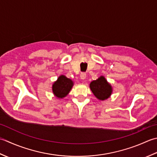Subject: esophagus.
Wrapping results in <instances>:
<instances>
[{"mask_svg": "<svg viewBox=\"0 0 157 157\" xmlns=\"http://www.w3.org/2000/svg\"><path fill=\"white\" fill-rule=\"evenodd\" d=\"M86 76H87V75H86V73L85 72H82L81 75H80V77H81V78L82 80H85L86 78Z\"/></svg>", "mask_w": 157, "mask_h": 157, "instance_id": "esophagus-1", "label": "esophagus"}]
</instances>
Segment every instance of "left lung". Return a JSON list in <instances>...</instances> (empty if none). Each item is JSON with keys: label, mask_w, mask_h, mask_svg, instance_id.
I'll list each match as a JSON object with an SVG mask.
<instances>
[{"label": "left lung", "mask_w": 157, "mask_h": 157, "mask_svg": "<svg viewBox=\"0 0 157 157\" xmlns=\"http://www.w3.org/2000/svg\"><path fill=\"white\" fill-rule=\"evenodd\" d=\"M89 87L95 98L100 101L107 100L113 94V87L104 76L91 81Z\"/></svg>", "instance_id": "1"}]
</instances>
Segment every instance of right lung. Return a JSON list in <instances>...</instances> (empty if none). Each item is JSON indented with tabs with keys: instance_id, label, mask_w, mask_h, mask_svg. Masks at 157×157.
<instances>
[{
	"instance_id": "obj_1",
	"label": "right lung",
	"mask_w": 157,
	"mask_h": 157,
	"mask_svg": "<svg viewBox=\"0 0 157 157\" xmlns=\"http://www.w3.org/2000/svg\"><path fill=\"white\" fill-rule=\"evenodd\" d=\"M73 85L74 82L72 79L67 78L64 75H60L57 81L53 83V94L56 98L62 99L69 94Z\"/></svg>"
}]
</instances>
